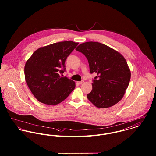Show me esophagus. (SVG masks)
I'll return each mask as SVG.
<instances>
[{
    "label": "esophagus",
    "mask_w": 156,
    "mask_h": 156,
    "mask_svg": "<svg viewBox=\"0 0 156 156\" xmlns=\"http://www.w3.org/2000/svg\"><path fill=\"white\" fill-rule=\"evenodd\" d=\"M83 81H81V82H77V83L79 84V85H82V83H83Z\"/></svg>",
    "instance_id": "34e87169"
}]
</instances>
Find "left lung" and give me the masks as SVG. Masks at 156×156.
Masks as SVG:
<instances>
[{
  "instance_id": "8db88e82",
  "label": "left lung",
  "mask_w": 156,
  "mask_h": 156,
  "mask_svg": "<svg viewBox=\"0 0 156 156\" xmlns=\"http://www.w3.org/2000/svg\"><path fill=\"white\" fill-rule=\"evenodd\" d=\"M88 61L90 73H96L92 89L87 94L98 108H108L118 103L128 88L131 72L124 57L106 45L89 41L77 46Z\"/></svg>"
}]
</instances>
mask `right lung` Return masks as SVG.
<instances>
[{"label": "right lung", "instance_id": "1", "mask_svg": "<svg viewBox=\"0 0 156 156\" xmlns=\"http://www.w3.org/2000/svg\"><path fill=\"white\" fill-rule=\"evenodd\" d=\"M78 44L67 41L41 47L27 60L25 80L38 101L56 105L66 99L75 88L73 80L59 74L64 72L66 60Z\"/></svg>", "mask_w": 156, "mask_h": 156}]
</instances>
